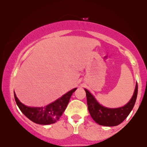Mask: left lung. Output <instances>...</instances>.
<instances>
[{"mask_svg": "<svg viewBox=\"0 0 147 147\" xmlns=\"http://www.w3.org/2000/svg\"><path fill=\"white\" fill-rule=\"evenodd\" d=\"M86 93L88 109L91 117L99 125L114 126L121 124L127 117L135 105L138 95V84L131 100L122 107L117 109H109L99 104L88 90L85 89Z\"/></svg>", "mask_w": 147, "mask_h": 147, "instance_id": "left-lung-1", "label": "left lung"}]
</instances>
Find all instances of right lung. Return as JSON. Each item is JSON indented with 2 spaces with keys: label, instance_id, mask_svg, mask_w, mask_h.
Segmentation results:
<instances>
[{
  "label": "right lung",
  "instance_id": "obj_1",
  "mask_svg": "<svg viewBox=\"0 0 147 147\" xmlns=\"http://www.w3.org/2000/svg\"><path fill=\"white\" fill-rule=\"evenodd\" d=\"M77 88H74L55 102L45 107L32 108L25 106L18 100L14 93V98L18 108L28 119L33 122L42 125L54 124L59 120L66 109L70 97Z\"/></svg>",
  "mask_w": 147,
  "mask_h": 147
}]
</instances>
